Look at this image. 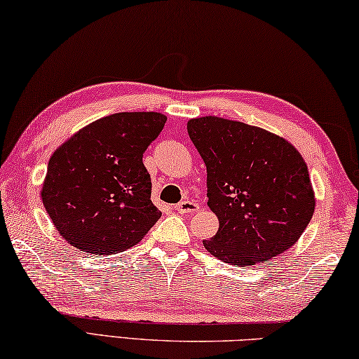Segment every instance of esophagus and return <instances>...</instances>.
Returning <instances> with one entry per match:
<instances>
[{
    "instance_id": "34e87169",
    "label": "esophagus",
    "mask_w": 359,
    "mask_h": 359,
    "mask_svg": "<svg viewBox=\"0 0 359 359\" xmlns=\"http://www.w3.org/2000/svg\"><path fill=\"white\" fill-rule=\"evenodd\" d=\"M198 208H201V207H198V203L192 202V201H183V202H180L178 205H175V210L178 211V213H181V215H184V213H196Z\"/></svg>"
}]
</instances>
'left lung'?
I'll return each instance as SVG.
<instances>
[{
  "mask_svg": "<svg viewBox=\"0 0 359 359\" xmlns=\"http://www.w3.org/2000/svg\"><path fill=\"white\" fill-rule=\"evenodd\" d=\"M187 133L207 165L208 207L219 221L205 250L237 267L290 250L315 211L301 152L261 127L216 116L191 119Z\"/></svg>",
  "mask_w": 359,
  "mask_h": 359,
  "instance_id": "1",
  "label": "left lung"
}]
</instances>
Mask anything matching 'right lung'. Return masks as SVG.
<instances>
[{
	"label": "right lung",
	"instance_id": "1",
	"mask_svg": "<svg viewBox=\"0 0 359 359\" xmlns=\"http://www.w3.org/2000/svg\"><path fill=\"white\" fill-rule=\"evenodd\" d=\"M161 113H116L81 128L52 154L41 191L67 242L114 255L141 242L162 213L151 202L143 154L165 126Z\"/></svg>",
	"mask_w": 359,
	"mask_h": 359
}]
</instances>
